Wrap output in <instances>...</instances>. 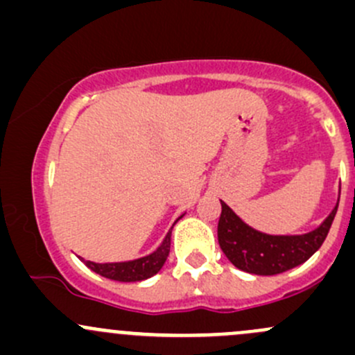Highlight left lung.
Returning a JSON list of instances; mask_svg holds the SVG:
<instances>
[{"label":"left lung","mask_w":355,"mask_h":355,"mask_svg":"<svg viewBox=\"0 0 355 355\" xmlns=\"http://www.w3.org/2000/svg\"><path fill=\"white\" fill-rule=\"evenodd\" d=\"M220 203V249L235 268L257 276H274L306 262L327 239L338 207L335 205L330 215L308 234L269 235L247 225L227 203Z\"/></svg>","instance_id":"1"}]
</instances>
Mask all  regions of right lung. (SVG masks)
<instances>
[{
    "label": "right lung",
    "mask_w": 355,
    "mask_h": 355,
    "mask_svg": "<svg viewBox=\"0 0 355 355\" xmlns=\"http://www.w3.org/2000/svg\"><path fill=\"white\" fill-rule=\"evenodd\" d=\"M179 218H182V215L179 216ZM171 232H173V228L167 232V235L164 237L161 245H159L152 254L146 255V257H139L133 259V261L125 262H103V264L101 262L86 261V259L83 257L79 259H81L91 270H94V272L100 274V276L106 277V279L120 281V283H135V281L148 279V277H152L154 274H157L159 270L162 269L164 262H166L167 255H169Z\"/></svg>",
    "instance_id": "1"
}]
</instances>
